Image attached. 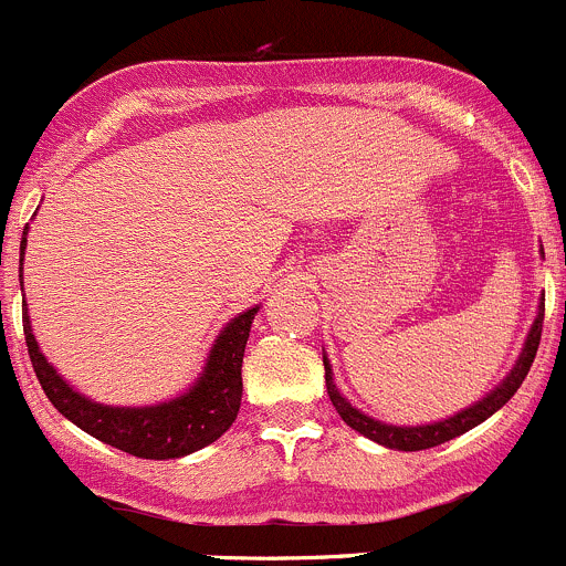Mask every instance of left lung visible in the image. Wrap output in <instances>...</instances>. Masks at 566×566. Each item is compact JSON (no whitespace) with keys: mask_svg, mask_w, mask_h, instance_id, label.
Masks as SVG:
<instances>
[{"mask_svg":"<svg viewBox=\"0 0 566 566\" xmlns=\"http://www.w3.org/2000/svg\"><path fill=\"white\" fill-rule=\"evenodd\" d=\"M542 318H545V302H539V313H536L534 324H531L528 338H525L523 352H520L517 363H514L512 371L506 374V379H503V382L497 385L492 394H486L484 399L475 401L473 407L457 412L454 418H446V421H438V423H427V427H390V423L374 421V418H368L366 412L355 410V407H352L349 401L340 396V390L335 388V382H333V366H329V360L324 357V379H327L329 401H333V407L338 410V416L346 421V427H352L355 432L366 434L368 440L385 446V449H399V451L434 449V446L446 443V440L460 438V434H465L468 429L479 427L481 421H486L492 412L501 410V407L506 405L514 394H517V388L523 385L525 374H528L531 363H534L536 349H539Z\"/></svg>","mask_w":566,"mask_h":566,"instance_id":"left-lung-1","label":"left lung"}]
</instances>
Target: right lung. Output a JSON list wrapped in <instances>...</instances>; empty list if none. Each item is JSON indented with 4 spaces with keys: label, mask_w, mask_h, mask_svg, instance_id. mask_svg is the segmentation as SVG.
<instances>
[{
    "label": "right lung",
    "mask_w": 566,
    "mask_h": 566,
    "mask_svg": "<svg viewBox=\"0 0 566 566\" xmlns=\"http://www.w3.org/2000/svg\"><path fill=\"white\" fill-rule=\"evenodd\" d=\"M24 250L27 228L24 239H21V261H24ZM21 291H24V285H21ZM255 313H259V307H250L222 327L214 346H211L203 374L187 394L154 407L95 405V401L76 394L38 349L27 305L24 338L43 394L71 423L85 429L101 443L126 451V454L143 457V460H176V457H187L203 446L214 443L237 421L239 405H242V357Z\"/></svg>",
    "instance_id": "right-lung-1"
}]
</instances>
